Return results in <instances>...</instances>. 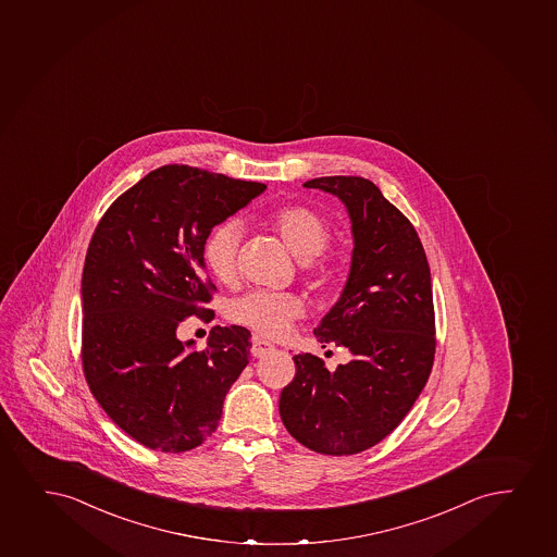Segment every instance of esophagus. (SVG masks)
<instances>
[{
	"label": "esophagus",
	"instance_id": "34e87169",
	"mask_svg": "<svg viewBox=\"0 0 557 557\" xmlns=\"http://www.w3.org/2000/svg\"><path fill=\"white\" fill-rule=\"evenodd\" d=\"M273 350H275V346L271 345L269 341H263L258 335H253L252 346H250V352H252L253 358H263V356H268Z\"/></svg>",
	"mask_w": 557,
	"mask_h": 557
}]
</instances>
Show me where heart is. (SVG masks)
I'll list each match as a JSON object with an SVG mask.
<instances>
[{
  "mask_svg": "<svg viewBox=\"0 0 557 557\" xmlns=\"http://www.w3.org/2000/svg\"><path fill=\"white\" fill-rule=\"evenodd\" d=\"M273 227L281 235L289 252L305 263L324 252L332 237L327 222L305 207H288L276 212L273 216ZM239 240L240 227L237 222L216 225L205 240V263L219 281H227L233 275ZM318 275L322 281H330L332 271L327 265H320ZM301 312L304 305L296 296L256 289L233 299L227 314L233 322L247 325L260 335L278 337L288 330L296 318L301 317Z\"/></svg>",
  "mask_w": 557,
  "mask_h": 557,
  "instance_id": "1",
  "label": "heart"
}]
</instances>
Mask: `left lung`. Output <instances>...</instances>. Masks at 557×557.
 Returning <instances> with one entry per match:
<instances>
[{
    "instance_id": "obj_1",
    "label": "left lung",
    "mask_w": 557,
    "mask_h": 557,
    "mask_svg": "<svg viewBox=\"0 0 557 557\" xmlns=\"http://www.w3.org/2000/svg\"><path fill=\"white\" fill-rule=\"evenodd\" d=\"M305 188L341 199L352 224V260L337 304L314 330L350 361L327 371L297 354L282 389V423L297 443L325 456L371 448L401 423L435 358L431 273L414 225L363 176H320Z\"/></svg>"
}]
</instances>
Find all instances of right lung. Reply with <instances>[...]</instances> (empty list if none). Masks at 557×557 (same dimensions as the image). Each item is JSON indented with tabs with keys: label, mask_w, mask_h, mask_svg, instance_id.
I'll list each match as a JSON object with an SVG mask.
<instances>
[{
	"label": "right lung",
	"mask_w": 557,
	"mask_h": 557,
	"mask_svg": "<svg viewBox=\"0 0 557 557\" xmlns=\"http://www.w3.org/2000/svg\"><path fill=\"white\" fill-rule=\"evenodd\" d=\"M268 186L190 165H163L99 220L83 269V367L101 409L152 450L211 437L225 394L250 356V332L212 327L205 350L178 341L214 289L205 240Z\"/></svg>",
	"instance_id": "obj_1"
}]
</instances>
